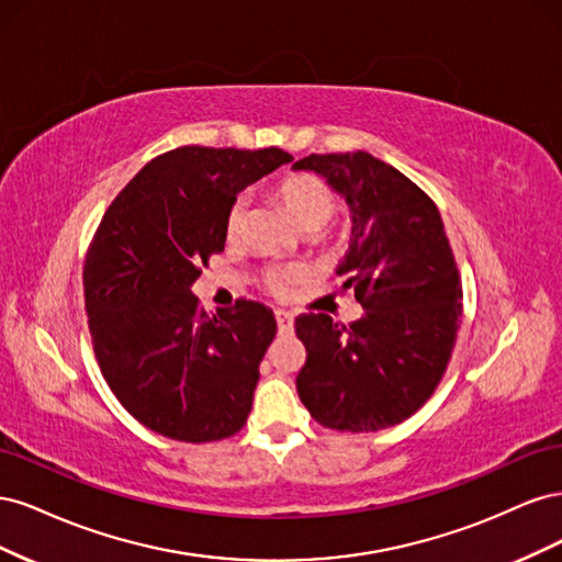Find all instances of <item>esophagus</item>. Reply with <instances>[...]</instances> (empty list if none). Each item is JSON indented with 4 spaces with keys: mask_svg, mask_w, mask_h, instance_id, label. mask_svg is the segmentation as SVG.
Returning <instances> with one entry per match:
<instances>
[{
    "mask_svg": "<svg viewBox=\"0 0 562 562\" xmlns=\"http://www.w3.org/2000/svg\"><path fill=\"white\" fill-rule=\"evenodd\" d=\"M277 323H279V330L281 333H293V314L291 312H277Z\"/></svg>",
    "mask_w": 562,
    "mask_h": 562,
    "instance_id": "1",
    "label": "esophagus"
}]
</instances>
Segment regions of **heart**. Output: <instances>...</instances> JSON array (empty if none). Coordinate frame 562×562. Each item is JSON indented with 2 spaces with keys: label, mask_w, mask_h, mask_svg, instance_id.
Returning <instances> with one entry per match:
<instances>
[{
  "label": "heart",
  "mask_w": 562,
  "mask_h": 562,
  "mask_svg": "<svg viewBox=\"0 0 562 562\" xmlns=\"http://www.w3.org/2000/svg\"><path fill=\"white\" fill-rule=\"evenodd\" d=\"M279 199L285 206L288 215L293 217L297 229L304 234H318L326 229L333 217L337 215V199L330 192V187L316 176L302 173L291 176L279 184ZM248 217V196H234L225 213V236L227 241H236L244 234ZM302 271L297 267H267L262 271V285L269 295L279 300L293 293V285L300 283Z\"/></svg>",
  "instance_id": "heart-1"
}]
</instances>
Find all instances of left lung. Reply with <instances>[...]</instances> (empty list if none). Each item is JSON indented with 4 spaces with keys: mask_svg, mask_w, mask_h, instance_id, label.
<instances>
[{
    "mask_svg": "<svg viewBox=\"0 0 562 562\" xmlns=\"http://www.w3.org/2000/svg\"><path fill=\"white\" fill-rule=\"evenodd\" d=\"M293 168L314 171L351 211V246L339 291L366 310L333 323L302 314L295 333L307 349L297 394L310 415L335 431H380L401 424L443 380L462 318V279L431 196L368 151L310 155Z\"/></svg>",
    "mask_w": 562,
    "mask_h": 562,
    "instance_id": "1",
    "label": "left lung"
}]
</instances>
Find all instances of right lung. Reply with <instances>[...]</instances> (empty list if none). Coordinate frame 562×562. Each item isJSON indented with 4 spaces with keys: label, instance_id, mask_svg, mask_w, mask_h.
Wrapping results in <instances>:
<instances>
[{
    "label": "right lung",
    "instance_id": "add662e5",
    "mask_svg": "<svg viewBox=\"0 0 562 562\" xmlns=\"http://www.w3.org/2000/svg\"><path fill=\"white\" fill-rule=\"evenodd\" d=\"M293 157L279 147L187 145L145 164L93 234L83 302L95 361L143 427L182 443L244 429L277 321L236 300L209 316L192 283L225 250L236 192Z\"/></svg>",
    "mask_w": 562,
    "mask_h": 562
}]
</instances>
